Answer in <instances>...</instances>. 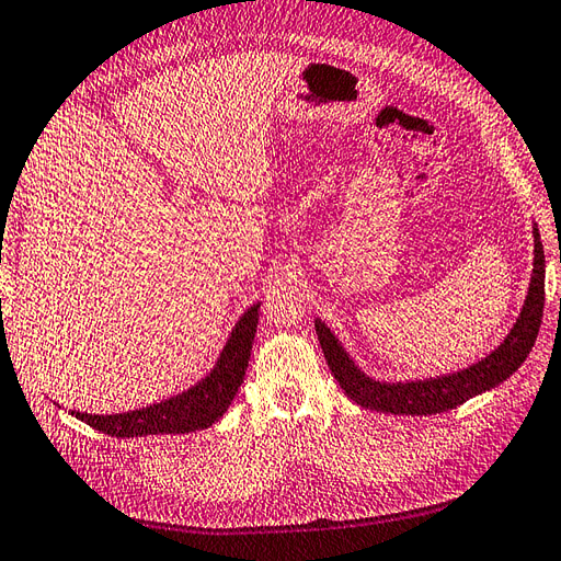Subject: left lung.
<instances>
[{"label":"left lung","instance_id":"left-lung-1","mask_svg":"<svg viewBox=\"0 0 561 561\" xmlns=\"http://www.w3.org/2000/svg\"><path fill=\"white\" fill-rule=\"evenodd\" d=\"M533 239H536V251H533L536 257H533V277L520 316L516 318L512 332L504 336V342L497 348L463 370L411 382L373 380V377H368L348 358L344 346L330 332L328 324L316 320V332L324 360H328L334 380L342 385L346 397L354 399L358 407L370 411L394 415H430L457 409L463 401L488 392V389L497 387L506 377L514 375L520 368V363L528 358L542 322L545 253L538 227H533Z\"/></svg>","mask_w":561,"mask_h":561}]
</instances>
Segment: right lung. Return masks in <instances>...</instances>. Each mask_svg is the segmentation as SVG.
<instances>
[{"label":"right lung","mask_w":561,"mask_h":561,"mask_svg":"<svg viewBox=\"0 0 561 561\" xmlns=\"http://www.w3.org/2000/svg\"><path fill=\"white\" fill-rule=\"evenodd\" d=\"M257 308L253 304L243 312L237 328L231 330L225 348L215 363V368L207 373L198 385H193L186 392L172 399H164L152 407L114 413V415H93L71 411L78 421L100 430L112 437H146V435H181L195 433V430L210 427L215 421L227 413L233 397L249 368L251 348L257 328Z\"/></svg>","instance_id":"right-lung-1"}]
</instances>
